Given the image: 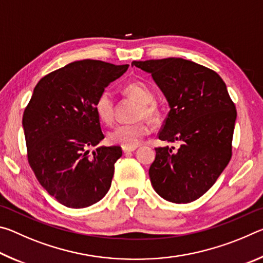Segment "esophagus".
Listing matches in <instances>:
<instances>
[{
	"mask_svg": "<svg viewBox=\"0 0 263 263\" xmlns=\"http://www.w3.org/2000/svg\"><path fill=\"white\" fill-rule=\"evenodd\" d=\"M137 147H133V148H127V147H123V152L127 154V153H131V152H135Z\"/></svg>",
	"mask_w": 263,
	"mask_h": 263,
	"instance_id": "obj_1",
	"label": "esophagus"
}]
</instances>
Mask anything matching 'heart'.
Segmentation results:
<instances>
[{"label":"heart","instance_id":"heart-1","mask_svg":"<svg viewBox=\"0 0 263 263\" xmlns=\"http://www.w3.org/2000/svg\"><path fill=\"white\" fill-rule=\"evenodd\" d=\"M124 92L133 97L140 103L137 112V118L155 119L158 117V110L151 103L153 101V92L142 82H130L124 87ZM95 110L99 118L103 123L110 124L114 121L115 104L110 92L103 91L97 97L95 102ZM149 133V126L145 121H137L133 123L118 124L108 133V140L112 145H119L122 147L133 148L140 144L142 139Z\"/></svg>","mask_w":263,"mask_h":263}]
</instances>
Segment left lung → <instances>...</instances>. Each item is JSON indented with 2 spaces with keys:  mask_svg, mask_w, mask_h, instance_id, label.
I'll list each match as a JSON object with an SVG mask.
<instances>
[{
  "mask_svg": "<svg viewBox=\"0 0 263 263\" xmlns=\"http://www.w3.org/2000/svg\"><path fill=\"white\" fill-rule=\"evenodd\" d=\"M152 75L169 104L159 139L179 147L155 148L149 167L154 190L168 202L190 203L215 184L232 157L237 110L212 69L182 58L132 61Z\"/></svg>",
  "mask_w": 263,
  "mask_h": 263,
  "instance_id": "obj_1",
  "label": "left lung"
}]
</instances>
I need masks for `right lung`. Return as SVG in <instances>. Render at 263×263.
I'll return each instance as SVG.
<instances>
[{"mask_svg": "<svg viewBox=\"0 0 263 263\" xmlns=\"http://www.w3.org/2000/svg\"><path fill=\"white\" fill-rule=\"evenodd\" d=\"M128 65L80 60L47 74L33 89L24 110L28 160L39 183L62 205L90 206L111 185L119 146H100L104 139L95 102Z\"/></svg>", "mask_w": 263, "mask_h": 263, "instance_id": "add662e5", "label": "right lung"}]
</instances>
